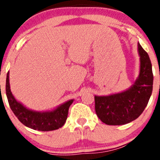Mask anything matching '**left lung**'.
I'll return each instance as SVG.
<instances>
[{
  "label": "left lung",
  "mask_w": 160,
  "mask_h": 160,
  "mask_svg": "<svg viewBox=\"0 0 160 160\" xmlns=\"http://www.w3.org/2000/svg\"><path fill=\"white\" fill-rule=\"evenodd\" d=\"M139 74L128 90L106 96H94L95 111L102 122L107 125H124L136 119L148 105L153 89L151 60L140 44Z\"/></svg>",
  "instance_id": "8db88e82"
}]
</instances>
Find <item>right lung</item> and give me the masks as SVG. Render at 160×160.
<instances>
[{
	"label": "right lung",
	"instance_id": "add662e5",
	"mask_svg": "<svg viewBox=\"0 0 160 160\" xmlns=\"http://www.w3.org/2000/svg\"><path fill=\"white\" fill-rule=\"evenodd\" d=\"M6 95L11 110L20 122L27 128L42 131H54L62 128L67 118L69 107L73 102V99L69 100L52 111H35L30 110L17 101L12 95L8 72L6 78Z\"/></svg>",
	"mask_w": 160,
	"mask_h": 160
}]
</instances>
